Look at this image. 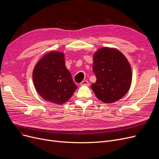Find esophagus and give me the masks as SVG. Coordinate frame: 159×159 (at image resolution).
<instances>
[{"label": "esophagus", "mask_w": 159, "mask_h": 159, "mask_svg": "<svg viewBox=\"0 0 159 159\" xmlns=\"http://www.w3.org/2000/svg\"><path fill=\"white\" fill-rule=\"evenodd\" d=\"M81 86H88L89 85V83L88 80H83L81 83H80Z\"/></svg>", "instance_id": "obj_1"}]
</instances>
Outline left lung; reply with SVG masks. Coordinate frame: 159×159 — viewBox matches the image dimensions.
Instances as JSON below:
<instances>
[{
  "mask_svg": "<svg viewBox=\"0 0 159 159\" xmlns=\"http://www.w3.org/2000/svg\"><path fill=\"white\" fill-rule=\"evenodd\" d=\"M93 71L97 80L91 87L105 103L117 101L128 91L132 80L131 66L119 50L103 48L93 55Z\"/></svg>",
  "mask_w": 159,
  "mask_h": 159,
  "instance_id": "obj_1",
  "label": "left lung"
}]
</instances>
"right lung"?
Masks as SVG:
<instances>
[{"label": "right lung", "mask_w": 159, "mask_h": 159, "mask_svg": "<svg viewBox=\"0 0 159 159\" xmlns=\"http://www.w3.org/2000/svg\"><path fill=\"white\" fill-rule=\"evenodd\" d=\"M33 80L38 93L53 104L65 103L77 89L61 52H49L41 58L33 70Z\"/></svg>", "instance_id": "add662e5"}]
</instances>
